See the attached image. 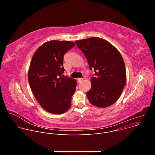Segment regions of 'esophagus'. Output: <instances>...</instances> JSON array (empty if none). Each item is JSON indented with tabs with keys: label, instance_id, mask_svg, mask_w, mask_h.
Here are the masks:
<instances>
[{
	"label": "esophagus",
	"instance_id": "obj_1",
	"mask_svg": "<svg viewBox=\"0 0 155 155\" xmlns=\"http://www.w3.org/2000/svg\"><path fill=\"white\" fill-rule=\"evenodd\" d=\"M83 81V78H78V83H81V82H82Z\"/></svg>",
	"mask_w": 155,
	"mask_h": 155
}]
</instances>
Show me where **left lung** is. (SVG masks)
Wrapping results in <instances>:
<instances>
[{
	"mask_svg": "<svg viewBox=\"0 0 155 155\" xmlns=\"http://www.w3.org/2000/svg\"><path fill=\"white\" fill-rule=\"evenodd\" d=\"M75 42L86 58L90 69L95 72L91 80V89L86 93L88 100L101 108L114 104L126 82L125 64L120 53L111 43L99 37Z\"/></svg>",
	"mask_w": 155,
	"mask_h": 155,
	"instance_id": "1",
	"label": "left lung"
}]
</instances>
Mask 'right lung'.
I'll list each match as a JSON object with an SVG mask.
<instances>
[{
	"instance_id": "obj_1",
	"label": "right lung",
	"mask_w": 155,
	"mask_h": 155,
	"mask_svg": "<svg viewBox=\"0 0 155 155\" xmlns=\"http://www.w3.org/2000/svg\"><path fill=\"white\" fill-rule=\"evenodd\" d=\"M75 46L71 41L51 40L35 52L28 71L31 90L41 107L53 114H62L71 107L77 81L64 77V55Z\"/></svg>"
}]
</instances>
